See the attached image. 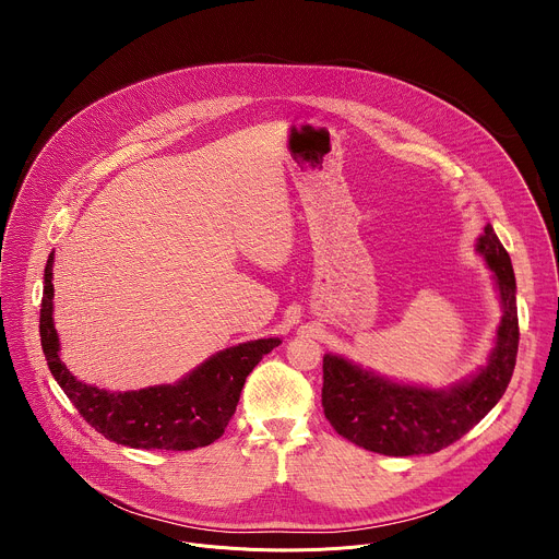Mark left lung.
<instances>
[{
	"mask_svg": "<svg viewBox=\"0 0 559 559\" xmlns=\"http://www.w3.org/2000/svg\"><path fill=\"white\" fill-rule=\"evenodd\" d=\"M502 305L496 345L468 378L447 386L405 384L336 356H323V407L338 436L382 455L436 453L480 423L504 395L518 356V302L511 257L491 225L475 243Z\"/></svg>",
	"mask_w": 559,
	"mask_h": 559,
	"instance_id": "8db88e82",
	"label": "left lung"
}]
</instances>
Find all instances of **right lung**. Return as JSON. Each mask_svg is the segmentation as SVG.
<instances>
[{
    "mask_svg": "<svg viewBox=\"0 0 559 559\" xmlns=\"http://www.w3.org/2000/svg\"><path fill=\"white\" fill-rule=\"evenodd\" d=\"M52 263L44 270L39 313L41 349L50 373L84 420L108 440L132 449L190 451L218 440L231 420L250 371L281 345V338H259L216 352L175 384L139 391H108L76 380L59 358V336L52 321Z\"/></svg>",
    "mask_w": 559,
    "mask_h": 559,
    "instance_id": "1",
    "label": "right lung"
}]
</instances>
